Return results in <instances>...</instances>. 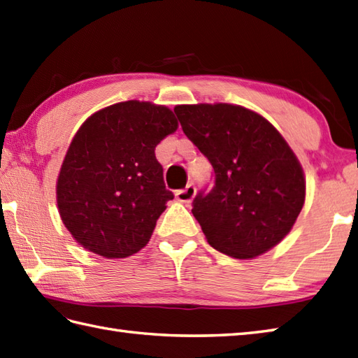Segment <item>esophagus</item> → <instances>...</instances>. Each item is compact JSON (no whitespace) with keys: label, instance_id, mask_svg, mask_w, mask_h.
Listing matches in <instances>:
<instances>
[{"label":"esophagus","instance_id":"obj_1","mask_svg":"<svg viewBox=\"0 0 358 358\" xmlns=\"http://www.w3.org/2000/svg\"><path fill=\"white\" fill-rule=\"evenodd\" d=\"M195 194H196V190H195V186L194 185H187L185 189H181V190H177V194H176V196H177V199L180 203H185V204H189L190 201H192V199L195 198Z\"/></svg>","mask_w":358,"mask_h":358}]
</instances>
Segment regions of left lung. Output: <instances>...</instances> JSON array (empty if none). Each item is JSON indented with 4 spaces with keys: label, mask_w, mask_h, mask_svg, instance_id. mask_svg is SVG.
Wrapping results in <instances>:
<instances>
[{
    "label": "left lung",
    "mask_w": 358,
    "mask_h": 358,
    "mask_svg": "<svg viewBox=\"0 0 358 358\" xmlns=\"http://www.w3.org/2000/svg\"><path fill=\"white\" fill-rule=\"evenodd\" d=\"M173 111L215 171L213 189L199 192L192 209L207 243L236 259L271 250L305 203L303 169L287 140L241 105H177Z\"/></svg>",
    "instance_id": "1"
}]
</instances>
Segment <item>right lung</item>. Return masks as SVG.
<instances>
[{
	"label": "right lung",
	"mask_w": 358,
	"mask_h": 358,
	"mask_svg": "<svg viewBox=\"0 0 358 358\" xmlns=\"http://www.w3.org/2000/svg\"><path fill=\"white\" fill-rule=\"evenodd\" d=\"M178 128L168 106L119 102L91 114L66 149L56 201L66 230L108 259L140 252L173 198L155 146Z\"/></svg>",
	"instance_id": "1"
}]
</instances>
